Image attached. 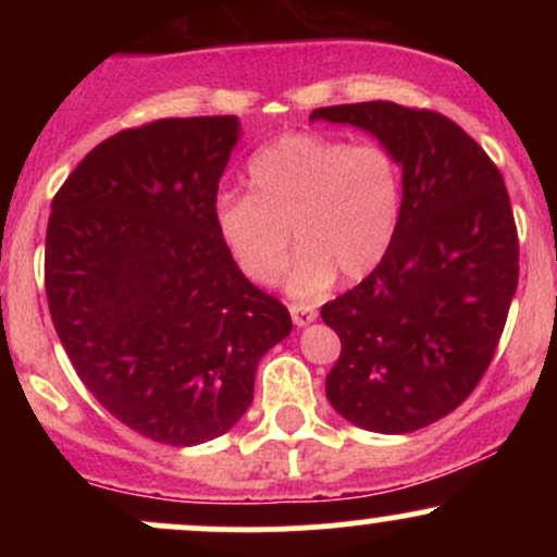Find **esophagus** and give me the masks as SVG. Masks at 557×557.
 <instances>
[{"instance_id":"esophagus-1","label":"esophagus","mask_w":557,"mask_h":557,"mask_svg":"<svg viewBox=\"0 0 557 557\" xmlns=\"http://www.w3.org/2000/svg\"><path fill=\"white\" fill-rule=\"evenodd\" d=\"M290 314L298 327H306V324H311L317 319V309L309 304H290Z\"/></svg>"}]
</instances>
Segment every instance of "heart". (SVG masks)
I'll return each mask as SVG.
<instances>
[{
	"instance_id": "heart-1",
	"label": "heart",
	"mask_w": 557,
	"mask_h": 557,
	"mask_svg": "<svg viewBox=\"0 0 557 557\" xmlns=\"http://www.w3.org/2000/svg\"><path fill=\"white\" fill-rule=\"evenodd\" d=\"M251 194L216 198L214 222L230 257L251 283L283 272L300 248L287 290L314 298L343 280L369 277L393 246L400 220V170L376 144L348 146L319 133H293L248 162Z\"/></svg>"
}]
</instances>
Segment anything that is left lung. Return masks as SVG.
<instances>
[{"instance_id": "1", "label": "left lung", "mask_w": 557, "mask_h": 557, "mask_svg": "<svg viewBox=\"0 0 557 557\" xmlns=\"http://www.w3.org/2000/svg\"><path fill=\"white\" fill-rule=\"evenodd\" d=\"M311 120L372 133L403 168L387 257L322 306L341 337L327 398L361 430L417 432L474 393L500 343L519 285L508 190L482 146L440 112L361 101Z\"/></svg>"}]
</instances>
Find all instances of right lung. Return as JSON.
I'll use <instances>...</instances> for the list:
<instances>
[{
    "mask_svg": "<svg viewBox=\"0 0 557 557\" xmlns=\"http://www.w3.org/2000/svg\"><path fill=\"white\" fill-rule=\"evenodd\" d=\"M238 117H168L114 133L52 201L49 314L67 359L114 419L188 447L235 426L259 359L290 314L230 257L216 190Z\"/></svg>",
    "mask_w": 557,
    "mask_h": 557,
    "instance_id": "right-lung-1",
    "label": "right lung"
}]
</instances>
